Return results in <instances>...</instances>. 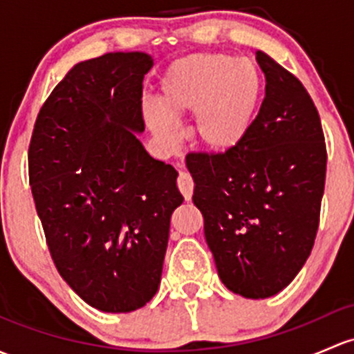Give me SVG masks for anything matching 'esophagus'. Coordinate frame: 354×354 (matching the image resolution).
Wrapping results in <instances>:
<instances>
[{"label":"esophagus","mask_w":354,"mask_h":354,"mask_svg":"<svg viewBox=\"0 0 354 354\" xmlns=\"http://www.w3.org/2000/svg\"><path fill=\"white\" fill-rule=\"evenodd\" d=\"M178 188H180V192L183 193L185 200L189 202L193 195V188H195V181H193L192 174L187 173V171H181L180 176H178Z\"/></svg>","instance_id":"esophagus-1"}]
</instances>
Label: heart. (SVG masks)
Segmentation results:
<instances>
[{
	"instance_id": "heart-1",
	"label": "heart",
	"mask_w": 354,
	"mask_h": 354,
	"mask_svg": "<svg viewBox=\"0 0 354 354\" xmlns=\"http://www.w3.org/2000/svg\"><path fill=\"white\" fill-rule=\"evenodd\" d=\"M261 93L254 64L225 54H189L166 69L159 105H147L149 129L166 144L178 140L174 120L193 118V139L214 154L239 146L252 125Z\"/></svg>"
}]
</instances>
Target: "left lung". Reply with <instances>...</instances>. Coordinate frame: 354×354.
Wrapping results in <instances>:
<instances>
[{
    "label": "left lung",
    "instance_id": "8db88e82",
    "mask_svg": "<svg viewBox=\"0 0 354 354\" xmlns=\"http://www.w3.org/2000/svg\"><path fill=\"white\" fill-rule=\"evenodd\" d=\"M266 95L243 142L224 154H189L193 203L218 277L245 299L292 283L314 245L327 152L304 84L261 50Z\"/></svg>",
    "mask_w": 354,
    "mask_h": 354
}]
</instances>
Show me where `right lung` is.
Returning a JSON list of instances; mask_svg holds the SVG:
<instances>
[{
	"label": "right lung",
	"mask_w": 354,
	"mask_h": 354,
	"mask_svg": "<svg viewBox=\"0 0 354 354\" xmlns=\"http://www.w3.org/2000/svg\"><path fill=\"white\" fill-rule=\"evenodd\" d=\"M146 52H109L66 74L39 111L28 147L37 214L59 274L102 312H132L158 292L174 208L171 165L144 132Z\"/></svg>",
	"instance_id": "obj_1"
}]
</instances>
